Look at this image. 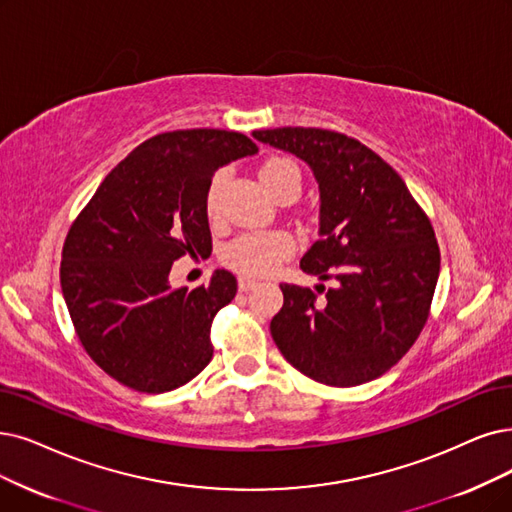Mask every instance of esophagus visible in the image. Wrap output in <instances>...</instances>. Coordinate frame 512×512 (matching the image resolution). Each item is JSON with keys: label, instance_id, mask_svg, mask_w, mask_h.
<instances>
[{"label": "esophagus", "instance_id": "1", "mask_svg": "<svg viewBox=\"0 0 512 512\" xmlns=\"http://www.w3.org/2000/svg\"><path fill=\"white\" fill-rule=\"evenodd\" d=\"M237 285H239V290H241V292H248V290L256 288L258 281H256V279H252V277H245V275H241V277L237 279Z\"/></svg>", "mask_w": 512, "mask_h": 512}]
</instances>
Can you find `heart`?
<instances>
[{
    "label": "heart",
    "mask_w": 512,
    "mask_h": 512,
    "mask_svg": "<svg viewBox=\"0 0 512 512\" xmlns=\"http://www.w3.org/2000/svg\"><path fill=\"white\" fill-rule=\"evenodd\" d=\"M224 172L214 174L210 180L203 208H206L208 218H216L220 189L224 185ZM258 178L262 187L273 197L279 195L288 185H296L300 189V170L296 163L288 157H269L260 163ZM294 250V241L283 231H267V233H248L231 241L222 250L224 264L243 275H267L277 267V262L285 256H290Z\"/></svg>",
    "instance_id": "b5f03b06"
}]
</instances>
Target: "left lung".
Instances as JSON below:
<instances>
[{
  "label": "left lung",
  "instance_id": "left-lung-1",
  "mask_svg": "<svg viewBox=\"0 0 512 512\" xmlns=\"http://www.w3.org/2000/svg\"><path fill=\"white\" fill-rule=\"evenodd\" d=\"M256 140L309 163L319 235L300 269L334 288L281 283L271 321L281 355L327 386L370 382L412 349L431 311L441 254L433 224L401 176L359 140L321 128L258 130Z\"/></svg>",
  "mask_w": 512,
  "mask_h": 512
}]
</instances>
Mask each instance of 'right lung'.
Wrapping results in <instances>:
<instances>
[{
    "instance_id": "add662e5",
    "label": "right lung",
    "mask_w": 512,
    "mask_h": 512,
    "mask_svg": "<svg viewBox=\"0 0 512 512\" xmlns=\"http://www.w3.org/2000/svg\"><path fill=\"white\" fill-rule=\"evenodd\" d=\"M254 142L227 130H176L138 145L107 174L63 245L60 288L77 338L102 372L138 393L187 384L212 359L214 315L237 294L224 269L174 290V260L212 252L203 199L214 172Z\"/></svg>"
}]
</instances>
